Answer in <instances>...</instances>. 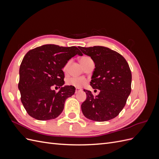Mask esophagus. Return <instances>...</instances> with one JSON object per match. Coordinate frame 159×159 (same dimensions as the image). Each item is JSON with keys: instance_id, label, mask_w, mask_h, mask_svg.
Listing matches in <instances>:
<instances>
[{"instance_id": "34e87169", "label": "esophagus", "mask_w": 159, "mask_h": 159, "mask_svg": "<svg viewBox=\"0 0 159 159\" xmlns=\"http://www.w3.org/2000/svg\"><path fill=\"white\" fill-rule=\"evenodd\" d=\"M80 91H81V89H80V88H75V93H77L78 92H79Z\"/></svg>"}]
</instances>
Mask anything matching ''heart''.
<instances>
[{
  "mask_svg": "<svg viewBox=\"0 0 159 159\" xmlns=\"http://www.w3.org/2000/svg\"><path fill=\"white\" fill-rule=\"evenodd\" d=\"M90 61H91V59L90 58V57H87V56L81 57V58L80 60V63L81 65H82L83 67H84ZM69 64H70V62H68V63L65 65L64 70H63L64 71H66L67 70V69H68ZM66 84L69 85L74 86V87H75V88H81L86 84V81L84 79H81V78H69L67 80Z\"/></svg>",
  "mask_w": 159,
  "mask_h": 159,
  "instance_id": "1",
  "label": "heart"
}]
</instances>
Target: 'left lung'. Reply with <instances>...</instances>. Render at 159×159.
Instances as JSON below:
<instances>
[{
    "mask_svg": "<svg viewBox=\"0 0 159 159\" xmlns=\"http://www.w3.org/2000/svg\"><path fill=\"white\" fill-rule=\"evenodd\" d=\"M79 48L95 63L90 85L100 90L95 97L91 91L84 90L86 99L81 105V111L92 121H109L121 111L131 93L132 75L129 64L121 54L106 47Z\"/></svg>",
    "mask_w": 159,
    "mask_h": 159,
    "instance_id": "8db88e82",
    "label": "left lung"
}]
</instances>
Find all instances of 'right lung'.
Here are the masks:
<instances>
[{
    "mask_svg": "<svg viewBox=\"0 0 159 159\" xmlns=\"http://www.w3.org/2000/svg\"><path fill=\"white\" fill-rule=\"evenodd\" d=\"M83 56L75 46L46 44L30 50L19 70L18 89L28 114L40 121L57 117L63 111L66 99L75 93L72 85H64L63 68L72 57ZM53 85L61 88L57 93Z\"/></svg>",
    "mask_w": 159,
    "mask_h": 159,
    "instance_id": "add662e5",
    "label": "right lung"
}]
</instances>
